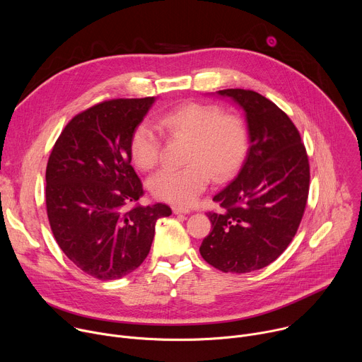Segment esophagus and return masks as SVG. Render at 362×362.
<instances>
[{
    "mask_svg": "<svg viewBox=\"0 0 362 362\" xmlns=\"http://www.w3.org/2000/svg\"><path fill=\"white\" fill-rule=\"evenodd\" d=\"M172 211H173V214H175V215H180V214L187 215V214H190V211H189V209H186V208H180V206H173Z\"/></svg>",
    "mask_w": 362,
    "mask_h": 362,
    "instance_id": "esophagus-1",
    "label": "esophagus"
}]
</instances>
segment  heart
I'll list each match as a JSON object with an SVG mask.
<instances>
[{"label": "heart", "instance_id": "heart-1", "mask_svg": "<svg viewBox=\"0 0 362 362\" xmlns=\"http://www.w3.org/2000/svg\"><path fill=\"white\" fill-rule=\"evenodd\" d=\"M158 129L169 139L187 140L182 169H163L150 180L160 200L190 204L209 185L229 180L240 168L247 150V134L240 117L222 113L215 105L189 101L166 112ZM162 140L148 124H139L129 141L130 158L140 170H150L160 158Z\"/></svg>", "mask_w": 362, "mask_h": 362}]
</instances>
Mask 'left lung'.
I'll return each instance as SVG.
<instances>
[{"label": "left lung", "instance_id": "8db88e82", "mask_svg": "<svg viewBox=\"0 0 362 362\" xmlns=\"http://www.w3.org/2000/svg\"><path fill=\"white\" fill-rule=\"evenodd\" d=\"M245 112L249 147L236 179L208 212L212 232L199 247L203 259L222 272L246 274L272 264L288 247L302 221L309 192V162L292 120L262 94L226 88Z\"/></svg>", "mask_w": 362, "mask_h": 362}]
</instances>
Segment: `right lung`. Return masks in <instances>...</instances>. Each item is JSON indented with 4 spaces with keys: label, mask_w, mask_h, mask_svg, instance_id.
Listing matches in <instances>:
<instances>
[{
    "label": "right lung",
    "mask_w": 362,
    "mask_h": 362,
    "mask_svg": "<svg viewBox=\"0 0 362 362\" xmlns=\"http://www.w3.org/2000/svg\"><path fill=\"white\" fill-rule=\"evenodd\" d=\"M154 97L101 101L74 116L59 136L45 170V206L53 235L69 259L100 281L120 279L150 252L168 204L134 206L143 185L129 141Z\"/></svg>",
    "instance_id": "1"
}]
</instances>
